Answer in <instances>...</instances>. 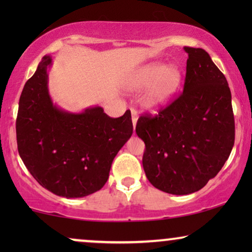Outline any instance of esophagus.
Listing matches in <instances>:
<instances>
[{
    "label": "esophagus",
    "instance_id": "34e87169",
    "mask_svg": "<svg viewBox=\"0 0 252 252\" xmlns=\"http://www.w3.org/2000/svg\"><path fill=\"white\" fill-rule=\"evenodd\" d=\"M130 111H132V123H133V126L135 127L136 123H137V119H139V116H137V112L135 109H130Z\"/></svg>",
    "mask_w": 252,
    "mask_h": 252
}]
</instances>
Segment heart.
Instances as JSON below:
<instances>
[{"label": "heart", "mask_w": 252, "mask_h": 252, "mask_svg": "<svg viewBox=\"0 0 252 252\" xmlns=\"http://www.w3.org/2000/svg\"><path fill=\"white\" fill-rule=\"evenodd\" d=\"M182 72L175 64L151 63L133 72L127 82L129 91L141 92L149 88L146 103L157 109L170 103L180 89Z\"/></svg>", "instance_id": "heart-1"}]
</instances>
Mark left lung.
<instances>
[{"instance_id": "1", "label": "left lung", "mask_w": 252, "mask_h": 252, "mask_svg": "<svg viewBox=\"0 0 252 252\" xmlns=\"http://www.w3.org/2000/svg\"><path fill=\"white\" fill-rule=\"evenodd\" d=\"M188 54L184 92L157 116H141L135 132L146 144L142 164L161 191L188 195L215 178L235 140L232 94L225 75L201 48Z\"/></svg>"}]
</instances>
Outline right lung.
Instances as JSON below:
<instances>
[{
    "label": "right lung",
    "mask_w": 252,
    "mask_h": 252,
    "mask_svg": "<svg viewBox=\"0 0 252 252\" xmlns=\"http://www.w3.org/2000/svg\"><path fill=\"white\" fill-rule=\"evenodd\" d=\"M51 56H43L19 98L18 153L43 188L66 198L85 197L108 181L116 155L133 133L130 111L111 118L101 106L72 113L54 104L48 89Z\"/></svg>",
    "instance_id": "right-lung-1"
}]
</instances>
